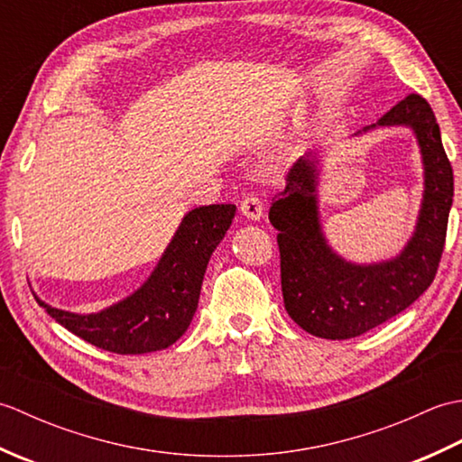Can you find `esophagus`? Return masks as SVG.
<instances>
[{"instance_id": "1", "label": "esophagus", "mask_w": 462, "mask_h": 462, "mask_svg": "<svg viewBox=\"0 0 462 462\" xmlns=\"http://www.w3.org/2000/svg\"><path fill=\"white\" fill-rule=\"evenodd\" d=\"M240 210H242L244 216H246V218L260 220L263 216V204L256 194H248V196H244V200L240 204Z\"/></svg>"}]
</instances>
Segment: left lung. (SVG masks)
<instances>
[{
    "label": "left lung",
    "instance_id": "obj_1",
    "mask_svg": "<svg viewBox=\"0 0 462 462\" xmlns=\"http://www.w3.org/2000/svg\"><path fill=\"white\" fill-rule=\"evenodd\" d=\"M377 125L411 126L425 164L423 208L401 256L356 266L331 252L319 226L318 161L311 154L291 164L286 186L272 202L270 222L278 230L283 306L311 336L351 339L381 326L433 283L443 256L455 186L435 113L423 97L411 93Z\"/></svg>",
    "mask_w": 462,
    "mask_h": 462
}]
</instances>
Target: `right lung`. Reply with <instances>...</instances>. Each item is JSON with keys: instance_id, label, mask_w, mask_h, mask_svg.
<instances>
[{"instance_id": "1", "label": "right lung", "mask_w": 462, "mask_h": 462, "mask_svg": "<svg viewBox=\"0 0 462 462\" xmlns=\"http://www.w3.org/2000/svg\"><path fill=\"white\" fill-rule=\"evenodd\" d=\"M234 214V204L200 206L186 214L144 286L101 313L77 316L35 300L65 329L99 349L141 356L169 347L190 326L206 266Z\"/></svg>"}]
</instances>
